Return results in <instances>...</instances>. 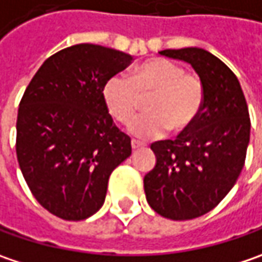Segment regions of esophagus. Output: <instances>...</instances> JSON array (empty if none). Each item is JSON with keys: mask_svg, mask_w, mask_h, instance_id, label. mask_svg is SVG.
<instances>
[{"mask_svg": "<svg viewBox=\"0 0 262 262\" xmlns=\"http://www.w3.org/2000/svg\"><path fill=\"white\" fill-rule=\"evenodd\" d=\"M142 142H139V141H136V139H132V149H139V148H142Z\"/></svg>", "mask_w": 262, "mask_h": 262, "instance_id": "34e87169", "label": "esophagus"}]
</instances>
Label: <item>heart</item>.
Here are the masks:
<instances>
[{
    "label": "heart",
    "mask_w": 262,
    "mask_h": 262,
    "mask_svg": "<svg viewBox=\"0 0 262 262\" xmlns=\"http://www.w3.org/2000/svg\"><path fill=\"white\" fill-rule=\"evenodd\" d=\"M148 114L130 126L139 138H157L168 129L179 135L193 126L204 107L205 89L196 74L167 58H152L124 74L111 76L102 88L105 107L114 119L129 124L147 99Z\"/></svg>",
    "instance_id": "1"
}]
</instances>
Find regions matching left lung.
I'll return each instance as SVG.
<instances>
[{"label": "left lung", "instance_id": "1", "mask_svg": "<svg viewBox=\"0 0 262 262\" xmlns=\"http://www.w3.org/2000/svg\"><path fill=\"white\" fill-rule=\"evenodd\" d=\"M161 55L189 63L204 83L198 120L174 141L151 143L157 164L143 177L146 201L170 220H192L215 208L245 165L251 119L234 73L202 48L164 50Z\"/></svg>", "mask_w": 262, "mask_h": 262}]
</instances>
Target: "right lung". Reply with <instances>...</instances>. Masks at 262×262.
<instances>
[{
	"label": "right lung",
	"mask_w": 262,
	"mask_h": 262,
	"mask_svg": "<svg viewBox=\"0 0 262 262\" xmlns=\"http://www.w3.org/2000/svg\"><path fill=\"white\" fill-rule=\"evenodd\" d=\"M133 57L79 43L47 58L20 101L16 152L35 199L63 220H85L105 201L110 174L132 154L102 88Z\"/></svg>",
	"instance_id": "right-lung-1"
}]
</instances>
